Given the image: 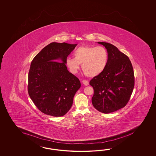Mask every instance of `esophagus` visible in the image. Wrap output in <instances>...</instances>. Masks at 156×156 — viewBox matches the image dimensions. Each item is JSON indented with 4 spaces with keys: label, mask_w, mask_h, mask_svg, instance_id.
Returning <instances> with one entry per match:
<instances>
[{
    "label": "esophagus",
    "mask_w": 156,
    "mask_h": 156,
    "mask_svg": "<svg viewBox=\"0 0 156 156\" xmlns=\"http://www.w3.org/2000/svg\"><path fill=\"white\" fill-rule=\"evenodd\" d=\"M83 83L86 86H87L89 85V82L87 80H83Z\"/></svg>",
    "instance_id": "esophagus-1"
}]
</instances>
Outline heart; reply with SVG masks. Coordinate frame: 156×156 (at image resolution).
Instances as JSON below:
<instances>
[{
	"label": "heart",
	"mask_w": 156,
	"mask_h": 156,
	"mask_svg": "<svg viewBox=\"0 0 156 156\" xmlns=\"http://www.w3.org/2000/svg\"><path fill=\"white\" fill-rule=\"evenodd\" d=\"M74 58L67 57L66 64L73 73H77L80 64L86 76L94 77L99 75L106 68L108 53L101 46H81L75 50Z\"/></svg>",
	"instance_id": "b5f03b06"
}]
</instances>
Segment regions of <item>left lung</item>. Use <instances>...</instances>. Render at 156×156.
<instances>
[{
    "mask_svg": "<svg viewBox=\"0 0 156 156\" xmlns=\"http://www.w3.org/2000/svg\"><path fill=\"white\" fill-rule=\"evenodd\" d=\"M106 48L108 61L105 69L90 81L93 86V106L108 114L123 108L129 101L134 86V74L129 57L110 43L99 42Z\"/></svg>",
    "mask_w": 156,
    "mask_h": 156,
    "instance_id": "left-lung-1",
    "label": "left lung"
}]
</instances>
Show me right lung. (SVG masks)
Returning a JSON list of instances; mask_svg holds the SVG:
<instances>
[{
  "instance_id": "add662e5",
  "label": "right lung",
  "mask_w": 156,
  "mask_h": 156,
  "mask_svg": "<svg viewBox=\"0 0 156 156\" xmlns=\"http://www.w3.org/2000/svg\"><path fill=\"white\" fill-rule=\"evenodd\" d=\"M76 46L52 42L44 47L32 61L28 92L37 108L45 114L63 116L72 106L73 97L81 83L67 70L66 60ZM59 59L61 62H58Z\"/></svg>"
}]
</instances>
